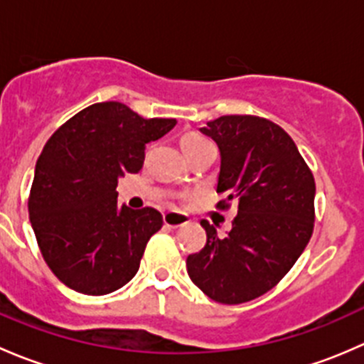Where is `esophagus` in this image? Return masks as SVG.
<instances>
[{
  "label": "esophagus",
  "mask_w": 364,
  "mask_h": 364,
  "mask_svg": "<svg viewBox=\"0 0 364 364\" xmlns=\"http://www.w3.org/2000/svg\"><path fill=\"white\" fill-rule=\"evenodd\" d=\"M164 223L167 227H171V229H178V227L190 223V218L186 215H183V213H165Z\"/></svg>",
  "instance_id": "34e87169"
}]
</instances>
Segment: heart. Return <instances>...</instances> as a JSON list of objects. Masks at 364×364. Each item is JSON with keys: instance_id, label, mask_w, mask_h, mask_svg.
I'll list each match as a JSON object with an SVG mask.
<instances>
[{"instance_id": "heart-1", "label": "heart", "mask_w": 364, "mask_h": 364, "mask_svg": "<svg viewBox=\"0 0 364 364\" xmlns=\"http://www.w3.org/2000/svg\"><path fill=\"white\" fill-rule=\"evenodd\" d=\"M204 141L205 139L199 134H185L181 137V148L186 149V148H190V146H196V144H199V142H204Z\"/></svg>"}]
</instances>
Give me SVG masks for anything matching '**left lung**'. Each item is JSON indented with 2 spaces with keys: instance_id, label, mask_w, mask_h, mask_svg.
I'll return each instance as SVG.
<instances>
[{
  "instance_id": "obj_1",
  "label": "left lung",
  "mask_w": 364,
  "mask_h": 364,
  "mask_svg": "<svg viewBox=\"0 0 364 364\" xmlns=\"http://www.w3.org/2000/svg\"><path fill=\"white\" fill-rule=\"evenodd\" d=\"M220 149L216 208L237 204L227 236L203 220L208 241L188 255L193 284L216 303L266 294L306 248L315 222V179L291 135L259 116H222L200 128Z\"/></svg>"
}]
</instances>
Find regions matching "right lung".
Segmentation results:
<instances>
[{
  "label": "right lung",
  "mask_w": 364,
  "mask_h": 364,
  "mask_svg": "<svg viewBox=\"0 0 364 364\" xmlns=\"http://www.w3.org/2000/svg\"><path fill=\"white\" fill-rule=\"evenodd\" d=\"M176 123L100 102L70 117L43 146L28 199L29 222L43 260L67 287L104 296L135 277L164 218L153 208H119L117 179L141 171L146 144Z\"/></svg>",
  "instance_id": "right-lung-1"
}]
</instances>
